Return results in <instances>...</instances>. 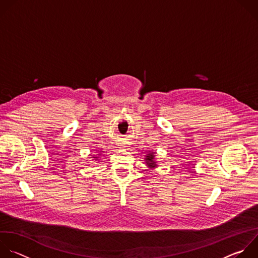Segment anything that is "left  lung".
<instances>
[{
	"mask_svg": "<svg viewBox=\"0 0 258 258\" xmlns=\"http://www.w3.org/2000/svg\"><path fill=\"white\" fill-rule=\"evenodd\" d=\"M155 157V155H154V153H150V154H148L147 156H146V158H145V160H146V164L150 167V168H155L157 165H156V162L154 161V158Z\"/></svg>",
	"mask_w": 258,
	"mask_h": 258,
	"instance_id": "1",
	"label": "left lung"
}]
</instances>
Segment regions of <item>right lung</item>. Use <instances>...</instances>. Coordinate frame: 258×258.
I'll return each instance as SVG.
<instances>
[{
    "mask_svg": "<svg viewBox=\"0 0 258 258\" xmlns=\"http://www.w3.org/2000/svg\"><path fill=\"white\" fill-rule=\"evenodd\" d=\"M94 158H95V159H97V157H94Z\"/></svg>",
    "mask_w": 258,
    "mask_h": 258,
    "instance_id": "1",
    "label": "right lung"
}]
</instances>
